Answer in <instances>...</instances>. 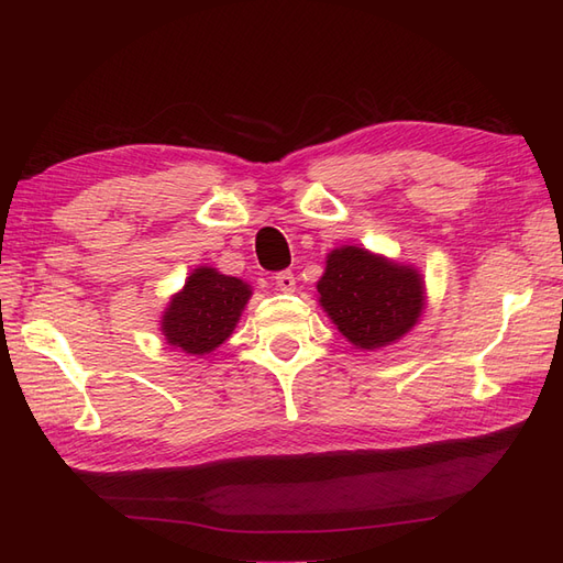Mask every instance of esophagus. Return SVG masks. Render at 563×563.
Wrapping results in <instances>:
<instances>
[{"mask_svg": "<svg viewBox=\"0 0 563 563\" xmlns=\"http://www.w3.org/2000/svg\"><path fill=\"white\" fill-rule=\"evenodd\" d=\"M275 284H277L279 291H284V294H291L294 288H296V277H294V272H288V269L279 272V275H275Z\"/></svg>", "mask_w": 563, "mask_h": 563, "instance_id": "34e87169", "label": "esophagus"}]
</instances>
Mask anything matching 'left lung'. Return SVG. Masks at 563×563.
<instances>
[{"instance_id": "8db88e82", "label": "left lung", "mask_w": 563, "mask_h": 563, "mask_svg": "<svg viewBox=\"0 0 563 563\" xmlns=\"http://www.w3.org/2000/svg\"><path fill=\"white\" fill-rule=\"evenodd\" d=\"M317 294L323 312L360 350L397 343L424 308V284L416 267L360 246H340L327 255Z\"/></svg>"}]
</instances>
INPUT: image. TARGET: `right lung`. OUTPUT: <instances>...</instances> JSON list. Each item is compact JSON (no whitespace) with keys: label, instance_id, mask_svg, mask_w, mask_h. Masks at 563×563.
I'll use <instances>...</instances> for the list:
<instances>
[{"label":"right lung","instance_id":"right-lung-1","mask_svg":"<svg viewBox=\"0 0 563 563\" xmlns=\"http://www.w3.org/2000/svg\"><path fill=\"white\" fill-rule=\"evenodd\" d=\"M251 298V286L213 267H197L162 317L168 345L187 354H209L232 335Z\"/></svg>","mask_w":563,"mask_h":563}]
</instances>
